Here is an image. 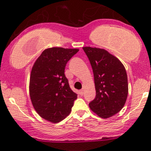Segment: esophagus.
Returning a JSON list of instances; mask_svg holds the SVG:
<instances>
[{
  "instance_id": "obj_1",
  "label": "esophagus",
  "mask_w": 151,
  "mask_h": 151,
  "mask_svg": "<svg viewBox=\"0 0 151 151\" xmlns=\"http://www.w3.org/2000/svg\"><path fill=\"white\" fill-rule=\"evenodd\" d=\"M79 94H80L81 95H83V94H84V89H81V90H79Z\"/></svg>"
}]
</instances>
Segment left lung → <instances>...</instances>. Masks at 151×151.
Returning a JSON list of instances; mask_svg holds the SVG:
<instances>
[{
    "mask_svg": "<svg viewBox=\"0 0 151 151\" xmlns=\"http://www.w3.org/2000/svg\"><path fill=\"white\" fill-rule=\"evenodd\" d=\"M94 74L96 97L89 102L92 111L106 119L122 110L128 94L125 68L122 62L105 49L83 47Z\"/></svg>",
    "mask_w": 151,
    "mask_h": 151,
    "instance_id": "left-lung-1",
    "label": "left lung"
}]
</instances>
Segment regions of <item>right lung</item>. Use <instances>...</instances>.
<instances>
[{"instance_id": "right-lung-1", "label": "right lung", "mask_w": 151, "mask_h": 151, "mask_svg": "<svg viewBox=\"0 0 151 151\" xmlns=\"http://www.w3.org/2000/svg\"><path fill=\"white\" fill-rule=\"evenodd\" d=\"M78 49H46L31 69L29 94L32 105L42 118L57 123L70 114L77 94L69 87L64 74L68 61Z\"/></svg>"}]
</instances>
